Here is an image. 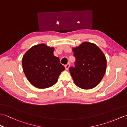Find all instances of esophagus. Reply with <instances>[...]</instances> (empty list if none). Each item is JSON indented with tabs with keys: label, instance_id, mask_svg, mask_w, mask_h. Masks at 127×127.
<instances>
[{
	"label": "esophagus",
	"instance_id": "esophagus-1",
	"mask_svg": "<svg viewBox=\"0 0 127 127\" xmlns=\"http://www.w3.org/2000/svg\"><path fill=\"white\" fill-rule=\"evenodd\" d=\"M70 66V63H68L66 64V65H65V69L66 70H68Z\"/></svg>",
	"mask_w": 127,
	"mask_h": 127
}]
</instances>
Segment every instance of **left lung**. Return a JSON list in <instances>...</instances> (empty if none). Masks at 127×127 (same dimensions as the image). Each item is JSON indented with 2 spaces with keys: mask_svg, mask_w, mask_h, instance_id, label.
<instances>
[{
  "mask_svg": "<svg viewBox=\"0 0 127 127\" xmlns=\"http://www.w3.org/2000/svg\"><path fill=\"white\" fill-rule=\"evenodd\" d=\"M76 58L75 67L69 71L75 84L84 90H90L98 85L106 70V58L98 46L90 42H83L72 47Z\"/></svg>",
  "mask_w": 127,
  "mask_h": 127,
  "instance_id": "1",
  "label": "left lung"
}]
</instances>
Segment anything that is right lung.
I'll return each instance as SVG.
<instances>
[{
    "instance_id": "obj_1",
    "label": "right lung",
    "mask_w": 127,
    "mask_h": 127,
    "mask_svg": "<svg viewBox=\"0 0 127 127\" xmlns=\"http://www.w3.org/2000/svg\"><path fill=\"white\" fill-rule=\"evenodd\" d=\"M55 48L40 44L34 45L22 57V68L27 79L34 87L45 89L57 82L65 70L59 58L53 55Z\"/></svg>"
}]
</instances>
